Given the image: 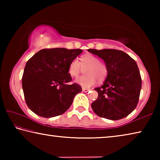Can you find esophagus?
Here are the masks:
<instances>
[{
  "label": "esophagus",
  "mask_w": 160,
  "mask_h": 160,
  "mask_svg": "<svg viewBox=\"0 0 160 160\" xmlns=\"http://www.w3.org/2000/svg\"><path fill=\"white\" fill-rule=\"evenodd\" d=\"M82 91H83V92H88V91H90V89H88V88H82Z\"/></svg>",
  "instance_id": "1"
}]
</instances>
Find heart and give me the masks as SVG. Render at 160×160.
Instances as JSON below:
<instances>
[{
    "instance_id": "heart-1",
    "label": "heart",
    "mask_w": 160,
    "mask_h": 160,
    "mask_svg": "<svg viewBox=\"0 0 160 160\" xmlns=\"http://www.w3.org/2000/svg\"><path fill=\"white\" fill-rule=\"evenodd\" d=\"M85 75L78 78L75 82L84 88H90L97 82V80L102 81L107 77L108 68L107 65L100 61L97 56L88 53L81 56L80 62L72 60L68 66V73L71 78L78 76L82 68Z\"/></svg>"
}]
</instances>
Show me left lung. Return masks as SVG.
<instances>
[{
  "instance_id": "1",
  "label": "left lung",
  "mask_w": 160,
  "mask_h": 160,
  "mask_svg": "<svg viewBox=\"0 0 160 160\" xmlns=\"http://www.w3.org/2000/svg\"><path fill=\"white\" fill-rule=\"evenodd\" d=\"M88 51L104 60L108 68L103 85L94 89L98 97L91 104L94 112L113 121L126 117L136 107L141 90L142 80L136 62L122 51Z\"/></svg>"
}]
</instances>
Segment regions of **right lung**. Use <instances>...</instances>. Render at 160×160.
Here are the masks:
<instances>
[{"mask_svg":"<svg viewBox=\"0 0 160 160\" xmlns=\"http://www.w3.org/2000/svg\"><path fill=\"white\" fill-rule=\"evenodd\" d=\"M82 49L45 48L27 62L22 83L26 104L34 113L44 118L63 114L69 109L75 96L82 91L76 83L69 85L70 62Z\"/></svg>","mask_w":160,"mask_h":160,"instance_id":"1","label":"right lung"}]
</instances>
